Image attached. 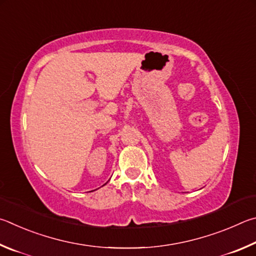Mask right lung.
<instances>
[{
    "instance_id": "obj_1",
    "label": "right lung",
    "mask_w": 256,
    "mask_h": 256,
    "mask_svg": "<svg viewBox=\"0 0 256 256\" xmlns=\"http://www.w3.org/2000/svg\"><path fill=\"white\" fill-rule=\"evenodd\" d=\"M103 186H104V184H103Z\"/></svg>"
}]
</instances>
